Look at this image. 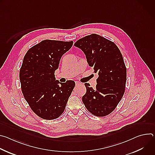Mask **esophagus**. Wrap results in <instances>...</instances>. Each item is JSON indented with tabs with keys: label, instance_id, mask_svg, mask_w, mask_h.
Wrapping results in <instances>:
<instances>
[{
	"label": "esophagus",
	"instance_id": "34e87169",
	"mask_svg": "<svg viewBox=\"0 0 155 155\" xmlns=\"http://www.w3.org/2000/svg\"><path fill=\"white\" fill-rule=\"evenodd\" d=\"M80 84H81V83L80 82L75 81V86H79V85H80Z\"/></svg>",
	"mask_w": 155,
	"mask_h": 155
}]
</instances>
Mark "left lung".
Here are the masks:
<instances>
[{"mask_svg": "<svg viewBox=\"0 0 155 155\" xmlns=\"http://www.w3.org/2000/svg\"><path fill=\"white\" fill-rule=\"evenodd\" d=\"M74 45L84 52L88 64L99 75L94 89L84 83L86 93L82 101L93 115L107 116L115 109L125 91L126 68L120 50L113 41L96 34L79 39Z\"/></svg>", "mask_w": 155, "mask_h": 155, "instance_id": "8db88e82", "label": "left lung"}]
</instances>
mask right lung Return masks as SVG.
<instances>
[{
  "label": "right lung",
  "mask_w": 155,
  "mask_h": 155,
  "mask_svg": "<svg viewBox=\"0 0 155 155\" xmlns=\"http://www.w3.org/2000/svg\"><path fill=\"white\" fill-rule=\"evenodd\" d=\"M73 45V41L44 40L25 54L19 71L21 91L32 111L45 120H54L64 112L75 83L56 80L62 56Z\"/></svg>",
  "instance_id": "right-lung-1"
}]
</instances>
